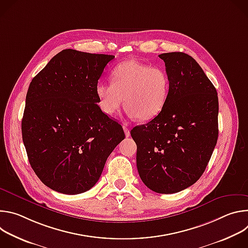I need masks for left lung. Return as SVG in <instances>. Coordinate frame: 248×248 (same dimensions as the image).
I'll use <instances>...</instances> for the list:
<instances>
[{"label":"left lung","mask_w":248,"mask_h":248,"mask_svg":"<svg viewBox=\"0 0 248 248\" xmlns=\"http://www.w3.org/2000/svg\"><path fill=\"white\" fill-rule=\"evenodd\" d=\"M114 59L62 50L29 84L23 143L34 172L55 191L79 194L93 187L106 160L124 138L122 125L97 105L98 80Z\"/></svg>","instance_id":"8db88e82"}]
</instances>
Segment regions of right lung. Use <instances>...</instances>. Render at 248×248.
Listing matches in <instances>:
<instances>
[{"label":"right lung","mask_w":248,"mask_h":248,"mask_svg":"<svg viewBox=\"0 0 248 248\" xmlns=\"http://www.w3.org/2000/svg\"><path fill=\"white\" fill-rule=\"evenodd\" d=\"M164 61L169 92L162 111L130 131L137 146V170L144 185L158 193H175L195 184L218 139L216 88L201 66L181 52Z\"/></svg>","instance_id":"right-lung-1"}]
</instances>
